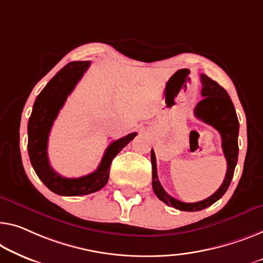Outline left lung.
Wrapping results in <instances>:
<instances>
[{
  "mask_svg": "<svg viewBox=\"0 0 263 263\" xmlns=\"http://www.w3.org/2000/svg\"><path fill=\"white\" fill-rule=\"evenodd\" d=\"M202 81V97L203 99L196 105L194 115L196 118L204 121L219 132L222 138V150L227 159V174L222 185L218 187L216 193H214L210 197L203 201L195 203H184L178 201L166 193L160 185L158 175H157L156 156L154 150H151V164H152V187L157 197L165 204L174 206L178 210L183 211H199L214 204L218 201L226 191L228 190L232 182L235 166L237 163L238 157V119L235 112V107L229 94L222 86H219L216 81L211 80L205 74H201Z\"/></svg>",
  "mask_w": 263,
  "mask_h": 263,
  "instance_id": "obj_1",
  "label": "left lung"
}]
</instances>
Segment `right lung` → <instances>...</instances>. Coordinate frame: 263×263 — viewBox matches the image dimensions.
I'll return each mask as SVG.
<instances>
[{
  "label": "right lung",
  "mask_w": 263,
  "mask_h": 263,
  "mask_svg": "<svg viewBox=\"0 0 263 263\" xmlns=\"http://www.w3.org/2000/svg\"><path fill=\"white\" fill-rule=\"evenodd\" d=\"M91 65L89 61H73L52 78L35 100L28 121V155L37 177L50 191L61 196H82L103 189L109 177V166L115 157L137 136V132L108 145L96 171L79 178L62 177L49 164L47 146L54 120L66 99Z\"/></svg>",
  "instance_id": "right-lung-1"
}]
</instances>
